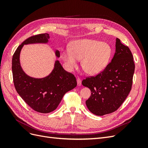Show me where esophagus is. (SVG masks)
Instances as JSON below:
<instances>
[{
  "label": "esophagus",
  "instance_id": "esophagus-1",
  "mask_svg": "<svg viewBox=\"0 0 148 148\" xmlns=\"http://www.w3.org/2000/svg\"><path fill=\"white\" fill-rule=\"evenodd\" d=\"M77 80L78 86H80V85H81V84H82V80H81V79H80L79 78H78L77 79Z\"/></svg>",
  "mask_w": 148,
  "mask_h": 148
}]
</instances>
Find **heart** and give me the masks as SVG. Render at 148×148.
I'll return each instance as SVG.
<instances>
[{"mask_svg":"<svg viewBox=\"0 0 148 148\" xmlns=\"http://www.w3.org/2000/svg\"><path fill=\"white\" fill-rule=\"evenodd\" d=\"M112 53L109 44L93 39H85L73 41L70 49L62 52V59L69 70L81 60L82 69L88 75H96L104 70L108 64Z\"/></svg>","mask_w":148,"mask_h":148,"instance_id":"obj_1","label":"heart"}]
</instances>
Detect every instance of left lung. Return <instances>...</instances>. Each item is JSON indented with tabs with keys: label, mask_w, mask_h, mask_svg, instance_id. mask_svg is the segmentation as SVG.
Listing matches in <instances>:
<instances>
[{
	"label": "left lung",
	"mask_w": 148,
	"mask_h": 148,
	"mask_svg": "<svg viewBox=\"0 0 148 148\" xmlns=\"http://www.w3.org/2000/svg\"><path fill=\"white\" fill-rule=\"evenodd\" d=\"M135 63L128 46L116 39L115 52L110 63L96 76L82 81L91 95L86 101L89 111L102 116L117 110L132 89Z\"/></svg>",
	"instance_id": "left-lung-1"
}]
</instances>
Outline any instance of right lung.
Listing matches in <instances>:
<instances>
[{
	"label": "right lung",
	"mask_w": 148,
	"mask_h": 148,
	"mask_svg": "<svg viewBox=\"0 0 148 148\" xmlns=\"http://www.w3.org/2000/svg\"><path fill=\"white\" fill-rule=\"evenodd\" d=\"M49 35L39 34L26 39L17 47L12 57V73L17 92L31 108L38 112H51L60 104L65 94L75 88L77 79L72 73L65 71L56 60L51 74L42 78H34L26 75L20 62V53L24 44L47 43ZM56 56L60 57L59 51Z\"/></svg>",
	"instance_id": "obj_1"
}]
</instances>
